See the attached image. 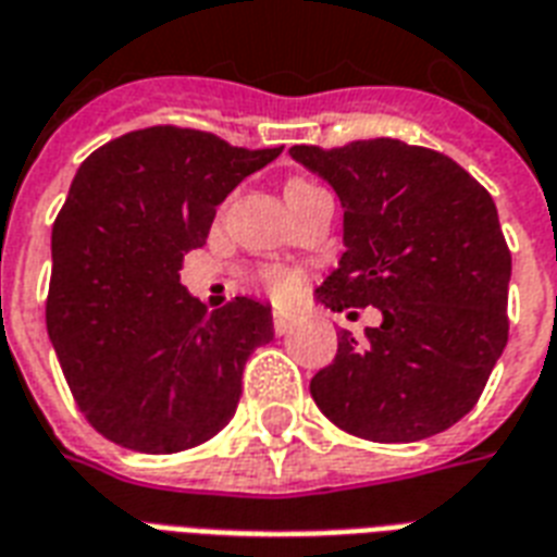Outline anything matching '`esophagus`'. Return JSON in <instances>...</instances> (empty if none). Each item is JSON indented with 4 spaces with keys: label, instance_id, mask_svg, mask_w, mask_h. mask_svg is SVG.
Returning <instances> with one entry per match:
<instances>
[{
    "label": "esophagus",
    "instance_id": "obj_1",
    "mask_svg": "<svg viewBox=\"0 0 557 557\" xmlns=\"http://www.w3.org/2000/svg\"><path fill=\"white\" fill-rule=\"evenodd\" d=\"M292 326H295V318L292 315H286V312H277V315H274V333L277 335L292 333Z\"/></svg>",
    "mask_w": 557,
    "mask_h": 557
}]
</instances>
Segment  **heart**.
<instances>
[{
	"mask_svg": "<svg viewBox=\"0 0 557 557\" xmlns=\"http://www.w3.org/2000/svg\"><path fill=\"white\" fill-rule=\"evenodd\" d=\"M304 186H309V181L292 177V181L286 184V189H283V195L295 193V189H304ZM262 283H265V288H269L271 295L280 297V300H286V297H292L297 292L300 277H297L295 271H288V269H269L265 274H262Z\"/></svg>",
	"mask_w": 557,
	"mask_h": 557,
	"instance_id": "obj_1",
	"label": "heart"
}]
</instances>
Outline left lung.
<instances>
[{
  "label": "left lung",
  "mask_w": 557,
  "mask_h": 557,
  "mask_svg": "<svg viewBox=\"0 0 557 557\" xmlns=\"http://www.w3.org/2000/svg\"><path fill=\"white\" fill-rule=\"evenodd\" d=\"M288 154L345 210V253L315 297L333 312L382 315L364 335L342 333L333 364L309 382L312 400L364 441L449 430L476 406L508 342L511 253L494 198L456 160L400 139Z\"/></svg>",
  "instance_id": "1"
}]
</instances>
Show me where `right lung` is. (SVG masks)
<instances>
[{
    "label": "right lung",
    "mask_w": 557,
    "mask_h": 557,
    "mask_svg": "<svg viewBox=\"0 0 557 557\" xmlns=\"http://www.w3.org/2000/svg\"><path fill=\"white\" fill-rule=\"evenodd\" d=\"M283 148H233L193 127L131 131L92 151L52 227L46 330L92 426L137 453H181L227 426L271 307L207 309L181 286L215 207Z\"/></svg>",
    "instance_id": "1"
}]
</instances>
